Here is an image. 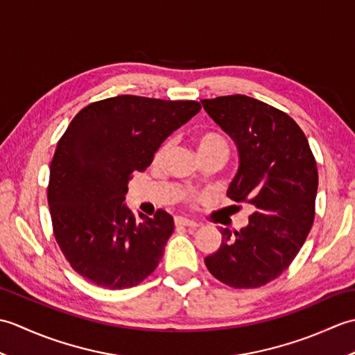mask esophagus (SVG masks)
<instances>
[{"label":"esophagus","mask_w":355,"mask_h":355,"mask_svg":"<svg viewBox=\"0 0 355 355\" xmlns=\"http://www.w3.org/2000/svg\"><path fill=\"white\" fill-rule=\"evenodd\" d=\"M175 224H178V225H184V227H189V229L198 227V224H197V223L192 221V220H187V218H183V216H178V218H175Z\"/></svg>","instance_id":"esophagus-1"}]
</instances>
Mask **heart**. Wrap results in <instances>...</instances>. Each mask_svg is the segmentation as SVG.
Instances as JSON below:
<instances>
[{
	"instance_id": "1",
	"label": "heart",
	"mask_w": 355,
	"mask_h": 355,
	"mask_svg": "<svg viewBox=\"0 0 355 355\" xmlns=\"http://www.w3.org/2000/svg\"><path fill=\"white\" fill-rule=\"evenodd\" d=\"M193 143L197 146V150L200 155L210 154V153H221L225 157L229 154V145L225 139L220 132L207 130V131H200L193 135ZM169 153V141H163L154 154V164H160L166 155Z\"/></svg>"
}]
</instances>
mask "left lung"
<instances>
[{
    "mask_svg": "<svg viewBox=\"0 0 355 355\" xmlns=\"http://www.w3.org/2000/svg\"><path fill=\"white\" fill-rule=\"evenodd\" d=\"M201 103L238 148L227 197L253 210L241 230L220 229L221 245L206 256V267L233 288H258L288 268L311 230L318 166L304 131L284 111L243 94Z\"/></svg>",
    "mask_w": 355,
    "mask_h": 355,
    "instance_id": "left-lung-1",
    "label": "left lung"
}]
</instances>
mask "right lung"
Returning <instances> with one entry per match:
<instances>
[{
  "mask_svg": "<svg viewBox=\"0 0 355 355\" xmlns=\"http://www.w3.org/2000/svg\"><path fill=\"white\" fill-rule=\"evenodd\" d=\"M201 110L195 101L116 96L80 110L58 141L47 200L53 233L71 268L94 285H139L163 258L173 218L134 216L128 183L158 146Z\"/></svg>",
  "mask_w": 355,
  "mask_h": 355,
  "instance_id": "right-lung-1",
  "label": "right lung"
}]
</instances>
